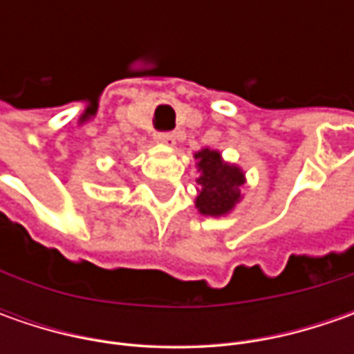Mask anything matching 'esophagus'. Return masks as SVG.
Wrapping results in <instances>:
<instances>
[{"label": "esophagus", "instance_id": "esophagus-1", "mask_svg": "<svg viewBox=\"0 0 354 354\" xmlns=\"http://www.w3.org/2000/svg\"><path fill=\"white\" fill-rule=\"evenodd\" d=\"M157 140L161 143H165V145H175V136L171 133V131H163V133H159L157 136Z\"/></svg>", "mask_w": 354, "mask_h": 354}]
</instances>
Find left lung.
<instances>
[{"mask_svg": "<svg viewBox=\"0 0 354 354\" xmlns=\"http://www.w3.org/2000/svg\"><path fill=\"white\" fill-rule=\"evenodd\" d=\"M197 167L201 171L197 183V209L205 216L228 214L240 203V187L244 185V171L238 165L226 163L216 149H201L195 153Z\"/></svg>", "mask_w": 354, "mask_h": 354, "instance_id": "obj_1", "label": "left lung"}]
</instances>
